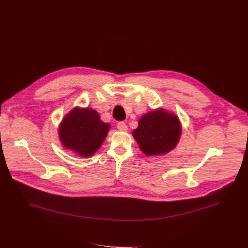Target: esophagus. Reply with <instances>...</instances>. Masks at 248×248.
I'll return each instance as SVG.
<instances>
[{"label": "esophagus", "mask_w": 248, "mask_h": 248, "mask_svg": "<svg viewBox=\"0 0 248 248\" xmlns=\"http://www.w3.org/2000/svg\"><path fill=\"white\" fill-rule=\"evenodd\" d=\"M117 127H118V129H119V130H121V131H126V130H127V125H126L124 122H120V123H118Z\"/></svg>", "instance_id": "1"}]
</instances>
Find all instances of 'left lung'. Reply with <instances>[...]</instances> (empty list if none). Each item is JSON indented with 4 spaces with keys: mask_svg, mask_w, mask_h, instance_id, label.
I'll return each mask as SVG.
<instances>
[{
    "mask_svg": "<svg viewBox=\"0 0 248 248\" xmlns=\"http://www.w3.org/2000/svg\"><path fill=\"white\" fill-rule=\"evenodd\" d=\"M181 133L178 119L163 109L147 112L140 119L134 137L145 155L167 154L176 145Z\"/></svg>",
    "mask_w": 248,
    "mask_h": 248,
    "instance_id": "obj_1",
    "label": "left lung"
}]
</instances>
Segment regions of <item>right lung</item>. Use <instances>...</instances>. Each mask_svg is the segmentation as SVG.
<instances>
[{"label": "right lung", "mask_w": 248, "mask_h": 248, "mask_svg": "<svg viewBox=\"0 0 248 248\" xmlns=\"http://www.w3.org/2000/svg\"><path fill=\"white\" fill-rule=\"evenodd\" d=\"M109 127L95 110L76 108L62 120L59 133L64 147L90 156L100 148Z\"/></svg>", "instance_id": "1"}]
</instances>
